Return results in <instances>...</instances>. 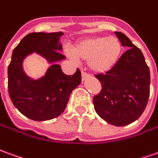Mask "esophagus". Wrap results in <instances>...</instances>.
Here are the masks:
<instances>
[{
  "mask_svg": "<svg viewBox=\"0 0 158 158\" xmlns=\"http://www.w3.org/2000/svg\"><path fill=\"white\" fill-rule=\"evenodd\" d=\"M81 77H82V80H85V79H87V78H89V77H90V74H88V73H85V72L82 71L81 72Z\"/></svg>",
  "mask_w": 158,
  "mask_h": 158,
  "instance_id": "esophagus-1",
  "label": "esophagus"
}]
</instances>
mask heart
I'll return each mask as SVG.
<instances>
[{"label":"heart","mask_w":158,"mask_h":158,"mask_svg":"<svg viewBox=\"0 0 158 158\" xmlns=\"http://www.w3.org/2000/svg\"><path fill=\"white\" fill-rule=\"evenodd\" d=\"M121 44L114 37H94L77 43L68 50L71 58L87 60L89 68L97 73H105L113 68L120 58Z\"/></svg>","instance_id":"b5f03b06"}]
</instances>
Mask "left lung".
<instances>
[{"label": "left lung", "mask_w": 158, "mask_h": 158, "mask_svg": "<svg viewBox=\"0 0 158 158\" xmlns=\"http://www.w3.org/2000/svg\"><path fill=\"white\" fill-rule=\"evenodd\" d=\"M122 46L127 48L105 73L95 77L102 90L93 98L96 112L112 125L122 127L139 119L150 96V69L139 48L124 33L114 31Z\"/></svg>", "instance_id": "1"}]
</instances>
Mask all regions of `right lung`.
Masks as SVG:
<instances>
[{
	"label": "right lung",
	"mask_w": 158,
	"mask_h": 158,
	"mask_svg": "<svg viewBox=\"0 0 158 158\" xmlns=\"http://www.w3.org/2000/svg\"><path fill=\"white\" fill-rule=\"evenodd\" d=\"M62 32H32L15 47L7 68L8 93L14 105L33 121H48L59 116L68 104L69 96L81 82L79 68L73 75H66L60 65L53 63L44 77L37 80L25 75L22 62L25 56L38 53L49 62L63 60L59 41Z\"/></svg>",
	"instance_id": "obj_1"
}]
</instances>
